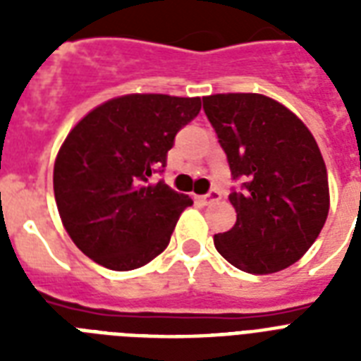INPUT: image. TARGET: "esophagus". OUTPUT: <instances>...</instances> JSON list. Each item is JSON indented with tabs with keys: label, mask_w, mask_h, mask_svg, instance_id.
<instances>
[{
	"label": "esophagus",
	"mask_w": 361,
	"mask_h": 361,
	"mask_svg": "<svg viewBox=\"0 0 361 361\" xmlns=\"http://www.w3.org/2000/svg\"><path fill=\"white\" fill-rule=\"evenodd\" d=\"M198 202H202L204 206L206 204H212V202H217V200H221V192L217 191V189H212V191L208 192V195H202V197H197Z\"/></svg>",
	"instance_id": "obj_1"
}]
</instances>
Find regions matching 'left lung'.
<instances>
[{"label":"left lung","mask_w":361,"mask_h":361,"mask_svg":"<svg viewBox=\"0 0 361 361\" xmlns=\"http://www.w3.org/2000/svg\"><path fill=\"white\" fill-rule=\"evenodd\" d=\"M202 101L234 180H245L228 195L236 225L215 234V249L247 274L288 268L313 245L330 212L319 144L292 110L262 93H215Z\"/></svg>","instance_id":"8db88e82"}]
</instances>
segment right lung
Returning a JSON list of instances; mask_svg holds the SVG:
<instances>
[{
  "label": "right lung",
  "instance_id": "1",
  "mask_svg": "<svg viewBox=\"0 0 361 361\" xmlns=\"http://www.w3.org/2000/svg\"><path fill=\"white\" fill-rule=\"evenodd\" d=\"M200 106V97L129 93L69 130L54 163V197L67 234L93 262L127 271L166 249L192 200L147 180Z\"/></svg>",
  "mask_w": 361,
  "mask_h": 361
}]
</instances>
